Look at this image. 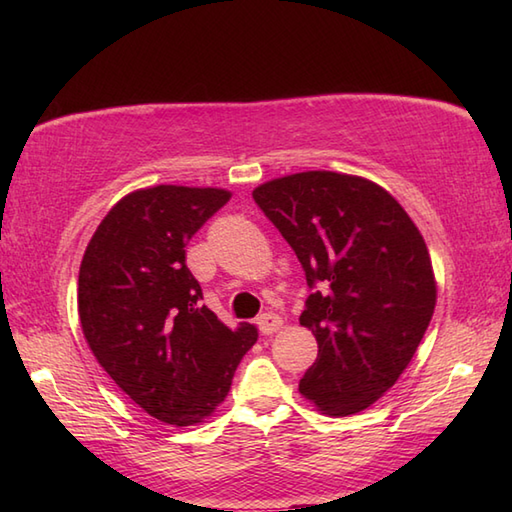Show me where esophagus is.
Wrapping results in <instances>:
<instances>
[{
    "label": "esophagus",
    "mask_w": 512,
    "mask_h": 512,
    "mask_svg": "<svg viewBox=\"0 0 512 512\" xmlns=\"http://www.w3.org/2000/svg\"><path fill=\"white\" fill-rule=\"evenodd\" d=\"M257 325H259V332H262V334H275L277 330H281L284 321H281V317L275 312H264L262 317L257 319Z\"/></svg>",
    "instance_id": "1"
}]
</instances>
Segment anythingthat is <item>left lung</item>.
<instances>
[{"instance_id":"obj_1","label":"left lung","mask_w":512,"mask_h":512,"mask_svg":"<svg viewBox=\"0 0 512 512\" xmlns=\"http://www.w3.org/2000/svg\"><path fill=\"white\" fill-rule=\"evenodd\" d=\"M295 250L314 290L301 325L319 345L301 396L332 418L352 416L396 385L436 310L427 244L380 184L301 171L253 191Z\"/></svg>"}]
</instances>
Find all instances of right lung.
I'll use <instances>...</instances> for the list:
<instances>
[{
  "mask_svg": "<svg viewBox=\"0 0 512 512\" xmlns=\"http://www.w3.org/2000/svg\"><path fill=\"white\" fill-rule=\"evenodd\" d=\"M231 200L215 187L136 189L96 228L79 270V319L96 361L160 422L191 427L211 418L257 328L235 330L200 306L187 242Z\"/></svg>",
  "mask_w": 512,
  "mask_h": 512,
  "instance_id": "obj_1",
  "label": "right lung"
}]
</instances>
